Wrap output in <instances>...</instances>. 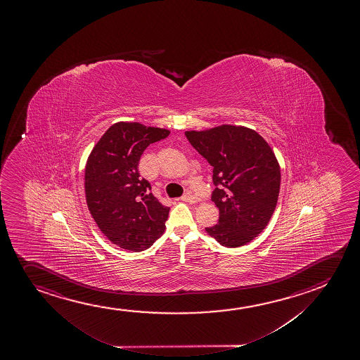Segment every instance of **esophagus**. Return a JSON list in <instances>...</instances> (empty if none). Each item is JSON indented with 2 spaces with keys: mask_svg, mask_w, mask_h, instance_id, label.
<instances>
[{
  "mask_svg": "<svg viewBox=\"0 0 360 360\" xmlns=\"http://www.w3.org/2000/svg\"><path fill=\"white\" fill-rule=\"evenodd\" d=\"M181 201L190 202V203H196V202H198V198L193 196V195H191V193H186V195H184V196L181 197Z\"/></svg>",
  "mask_w": 360,
  "mask_h": 360,
  "instance_id": "esophagus-1",
  "label": "esophagus"
}]
</instances>
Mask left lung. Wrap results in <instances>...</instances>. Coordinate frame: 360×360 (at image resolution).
Listing matches in <instances>:
<instances>
[{
	"label": "left lung",
	"mask_w": 360,
	"mask_h": 360,
	"mask_svg": "<svg viewBox=\"0 0 360 360\" xmlns=\"http://www.w3.org/2000/svg\"><path fill=\"white\" fill-rule=\"evenodd\" d=\"M188 142L213 167L212 201L219 210L208 234L226 248L254 240L269 224L278 201L281 167L266 139L245 126L186 131Z\"/></svg>",
	"instance_id": "8db88e82"
}]
</instances>
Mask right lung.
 I'll return each instance as SVG.
<instances>
[{
    "mask_svg": "<svg viewBox=\"0 0 360 360\" xmlns=\"http://www.w3.org/2000/svg\"><path fill=\"white\" fill-rule=\"evenodd\" d=\"M169 134L120 121L101 136L86 159V206L101 233L121 249L143 251L165 231L170 208L149 192V182L139 178V163L149 144Z\"/></svg>",
    "mask_w": 360,
    "mask_h": 360,
    "instance_id": "obj_1",
    "label": "right lung"
}]
</instances>
